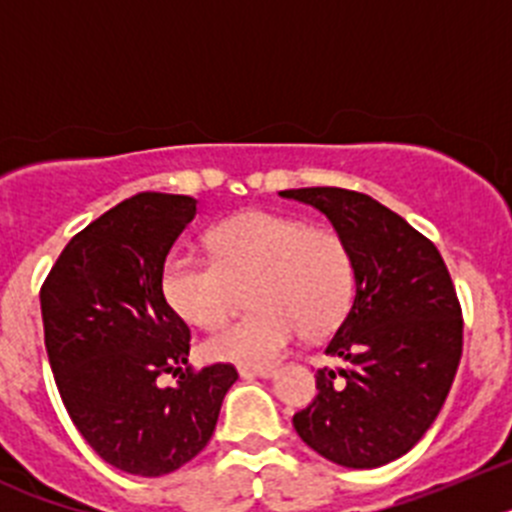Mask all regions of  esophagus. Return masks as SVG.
Instances as JSON below:
<instances>
[{"label": "esophagus", "mask_w": 512, "mask_h": 512, "mask_svg": "<svg viewBox=\"0 0 512 512\" xmlns=\"http://www.w3.org/2000/svg\"><path fill=\"white\" fill-rule=\"evenodd\" d=\"M238 374H241L243 379L271 377V374H274V366H238Z\"/></svg>", "instance_id": "1"}]
</instances>
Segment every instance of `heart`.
<instances>
[{
    "mask_svg": "<svg viewBox=\"0 0 512 512\" xmlns=\"http://www.w3.org/2000/svg\"><path fill=\"white\" fill-rule=\"evenodd\" d=\"M253 278L256 310L207 338L212 359L269 366L302 333H333L354 305L356 266L343 235L279 212L225 220L212 233V253L174 248L161 269V289L187 323L212 328L233 310L238 284Z\"/></svg>",
    "mask_w": 512,
    "mask_h": 512,
    "instance_id": "obj_1",
    "label": "heart"
}]
</instances>
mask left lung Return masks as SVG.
Masks as SVG:
<instances>
[{"mask_svg":"<svg viewBox=\"0 0 512 512\" xmlns=\"http://www.w3.org/2000/svg\"><path fill=\"white\" fill-rule=\"evenodd\" d=\"M318 207L351 248L356 297L315 374L297 436L333 464L374 469L408 454L441 413L464 346L451 274L431 238L369 194L341 187L282 192Z\"/></svg>","mask_w":512,"mask_h":512,"instance_id":"1","label":"left lung"}]
</instances>
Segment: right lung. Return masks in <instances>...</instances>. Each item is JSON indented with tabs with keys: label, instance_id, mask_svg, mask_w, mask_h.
Here are the masks:
<instances>
[{
	"label": "right lung",
	"instance_id": "1",
	"mask_svg": "<svg viewBox=\"0 0 512 512\" xmlns=\"http://www.w3.org/2000/svg\"><path fill=\"white\" fill-rule=\"evenodd\" d=\"M194 215L197 200L184 194H133L79 230L40 287L63 408L99 459L140 477L200 454L238 379L223 361L187 364L192 336L161 289L166 256Z\"/></svg>",
	"mask_w": 512,
	"mask_h": 512
}]
</instances>
